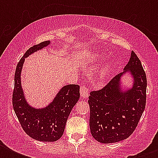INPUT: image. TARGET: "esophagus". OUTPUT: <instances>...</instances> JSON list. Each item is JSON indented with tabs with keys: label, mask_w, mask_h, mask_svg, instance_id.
<instances>
[{
	"label": "esophagus",
	"mask_w": 158,
	"mask_h": 158,
	"mask_svg": "<svg viewBox=\"0 0 158 158\" xmlns=\"http://www.w3.org/2000/svg\"><path fill=\"white\" fill-rule=\"evenodd\" d=\"M80 94L83 98H87L89 96V90L85 85H82L80 87Z\"/></svg>",
	"instance_id": "obj_1"
}]
</instances>
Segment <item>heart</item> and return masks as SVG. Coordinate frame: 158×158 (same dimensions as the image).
<instances>
[{
    "mask_svg": "<svg viewBox=\"0 0 158 158\" xmlns=\"http://www.w3.org/2000/svg\"><path fill=\"white\" fill-rule=\"evenodd\" d=\"M99 57H100L99 56V55H96V56H94V59H98ZM112 65L113 63L111 61L106 62L105 64V65L103 66V68L102 69L101 74H100V78L103 79V78L107 76V74H109V72H110V70L111 69V68H112Z\"/></svg>",
    "mask_w": 158,
    "mask_h": 158,
    "instance_id": "b5f03b06",
    "label": "heart"
}]
</instances>
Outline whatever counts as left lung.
Masks as SVG:
<instances>
[{
	"label": "left lung",
	"mask_w": 158,
	"mask_h": 158,
	"mask_svg": "<svg viewBox=\"0 0 158 158\" xmlns=\"http://www.w3.org/2000/svg\"><path fill=\"white\" fill-rule=\"evenodd\" d=\"M129 72L134 79L132 88L120 89L121 77ZM147 78L141 61L131 52L124 71L115 75L102 89L90 93L89 126L93 137L102 143L126 139L135 131L146 105Z\"/></svg>",
	"instance_id": "obj_1"
}]
</instances>
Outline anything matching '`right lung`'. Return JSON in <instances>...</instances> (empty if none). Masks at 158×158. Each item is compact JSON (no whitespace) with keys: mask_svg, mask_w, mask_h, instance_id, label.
Here are the masks:
<instances>
[{"mask_svg":"<svg viewBox=\"0 0 158 158\" xmlns=\"http://www.w3.org/2000/svg\"><path fill=\"white\" fill-rule=\"evenodd\" d=\"M50 44V41L33 46L19 61L15 74V89L12 103L23 130L33 139L43 142H54L64 133L67 119L72 108L79 99V86L69 84L62 88L52 103L42 109L28 105L21 87L20 74L26 57Z\"/></svg>","mask_w":158,"mask_h":158,"instance_id":"1","label":"right lung"}]
</instances>
